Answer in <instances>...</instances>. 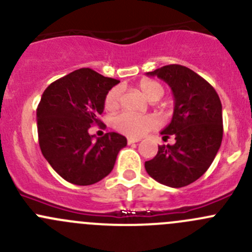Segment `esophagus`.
Segmentation results:
<instances>
[{"label": "esophagus", "instance_id": "34e87169", "mask_svg": "<svg viewBox=\"0 0 252 252\" xmlns=\"http://www.w3.org/2000/svg\"><path fill=\"white\" fill-rule=\"evenodd\" d=\"M140 140H141L140 138H128V139H126L128 144H133V142H139Z\"/></svg>", "mask_w": 252, "mask_h": 252}]
</instances>
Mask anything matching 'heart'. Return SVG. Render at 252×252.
<instances>
[{
  "instance_id": "b5f03b06",
  "label": "heart",
  "mask_w": 252,
  "mask_h": 252,
  "mask_svg": "<svg viewBox=\"0 0 252 252\" xmlns=\"http://www.w3.org/2000/svg\"><path fill=\"white\" fill-rule=\"evenodd\" d=\"M141 93L145 97L150 101H157L161 98L164 94V89L162 84L158 81L151 80V79H142L139 83ZM122 88L121 86H113L107 91L105 96V108L107 111H116L121 105ZM155 126V121L149 116H140V114L130 113V112H123L118 114L113 119V126L121 133L129 136H140L142 134L151 130Z\"/></svg>"
}]
</instances>
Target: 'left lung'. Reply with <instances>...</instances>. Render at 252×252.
Masks as SVG:
<instances>
[{"instance_id":"8db88e82","label":"left lung","mask_w":252,"mask_h":252,"mask_svg":"<svg viewBox=\"0 0 252 252\" xmlns=\"http://www.w3.org/2000/svg\"><path fill=\"white\" fill-rule=\"evenodd\" d=\"M147 75L164 80L173 91V118L161 134L163 140L173 136L175 144L158 146L156 156L145 162V169L167 187H187L207 171L220 147V96L208 81L184 65H164Z\"/></svg>"}]
</instances>
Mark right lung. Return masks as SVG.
Listing matches in <instances>:
<instances>
[{
  "label": "right lung",
  "mask_w": 252,
  "mask_h": 252,
  "mask_svg": "<svg viewBox=\"0 0 252 252\" xmlns=\"http://www.w3.org/2000/svg\"><path fill=\"white\" fill-rule=\"evenodd\" d=\"M118 83L81 68L53 81L42 94L36 110L40 149L51 167L72 184L91 185L107 177L126 145L114 131L96 141L89 134L94 124L105 126L98 118L105 96Z\"/></svg>",
  "instance_id": "obj_1"
}]
</instances>
